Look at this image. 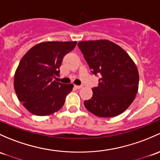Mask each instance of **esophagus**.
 Returning a JSON list of instances; mask_svg holds the SVG:
<instances>
[{"label":"esophagus","mask_w":160,"mask_h":160,"mask_svg":"<svg viewBox=\"0 0 160 160\" xmlns=\"http://www.w3.org/2000/svg\"><path fill=\"white\" fill-rule=\"evenodd\" d=\"M74 87H75L77 89H81V88H83V85H75Z\"/></svg>","instance_id":"34e87169"}]
</instances>
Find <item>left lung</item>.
Segmentation results:
<instances>
[{
	"mask_svg": "<svg viewBox=\"0 0 160 160\" xmlns=\"http://www.w3.org/2000/svg\"><path fill=\"white\" fill-rule=\"evenodd\" d=\"M93 74L100 76L93 97L85 100L87 110L100 117L120 115L136 97L139 73L133 60L120 46L107 40L77 43Z\"/></svg>",
	"mask_w": 160,
	"mask_h": 160,
	"instance_id": "obj_1",
	"label": "left lung"
}]
</instances>
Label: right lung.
<instances>
[{"mask_svg":"<svg viewBox=\"0 0 160 160\" xmlns=\"http://www.w3.org/2000/svg\"><path fill=\"white\" fill-rule=\"evenodd\" d=\"M76 44V41L43 42L31 48L21 59L13 85L18 100L31 113L50 115L63 106L73 84H63L53 79L60 76L63 58Z\"/></svg>","mask_w":160,"mask_h":160,"instance_id":"1","label":"right lung"}]
</instances>
